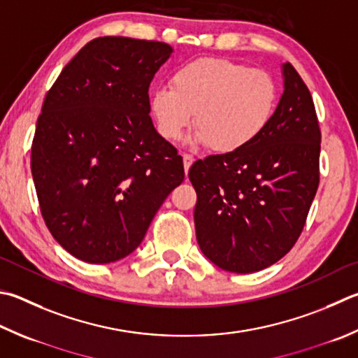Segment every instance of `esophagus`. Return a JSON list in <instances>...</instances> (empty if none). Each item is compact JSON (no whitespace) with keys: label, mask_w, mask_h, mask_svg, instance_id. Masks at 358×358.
I'll list each match as a JSON object with an SVG mask.
<instances>
[{"label":"esophagus","mask_w":358,"mask_h":358,"mask_svg":"<svg viewBox=\"0 0 358 358\" xmlns=\"http://www.w3.org/2000/svg\"><path fill=\"white\" fill-rule=\"evenodd\" d=\"M194 162V158L191 157V155H183V166H185V172L187 173V171H189V167L192 166Z\"/></svg>","instance_id":"34e87169"}]
</instances>
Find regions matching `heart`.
<instances>
[{
    "label": "heart",
    "mask_w": 358,
    "mask_h": 358,
    "mask_svg": "<svg viewBox=\"0 0 358 358\" xmlns=\"http://www.w3.org/2000/svg\"><path fill=\"white\" fill-rule=\"evenodd\" d=\"M280 89L269 71L249 69L220 57L185 64L150 96L158 133L178 139L194 120V145L217 153H238L262 136L277 113Z\"/></svg>",
    "instance_id": "b5f03b06"
}]
</instances>
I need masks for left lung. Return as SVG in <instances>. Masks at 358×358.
I'll return each instance as SVG.
<instances>
[{
	"mask_svg": "<svg viewBox=\"0 0 358 358\" xmlns=\"http://www.w3.org/2000/svg\"><path fill=\"white\" fill-rule=\"evenodd\" d=\"M268 129L243 152L213 155L189 169L197 192L200 250L217 268L250 274L287 255L320 185L321 131L313 100L291 64Z\"/></svg>",
	"mask_w": 358,
	"mask_h": 358,
	"instance_id": "left-lung-1",
	"label": "left lung"
}]
</instances>
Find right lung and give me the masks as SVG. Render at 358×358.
Masks as SVG:
<instances>
[{"instance_id":"add662e5","label":"right lung","mask_w":358,"mask_h":358,"mask_svg":"<svg viewBox=\"0 0 358 358\" xmlns=\"http://www.w3.org/2000/svg\"><path fill=\"white\" fill-rule=\"evenodd\" d=\"M171 45L99 37L45 96L31 172L51 235L71 255L106 264L138 249L183 158L155 129L148 87Z\"/></svg>"}]
</instances>
